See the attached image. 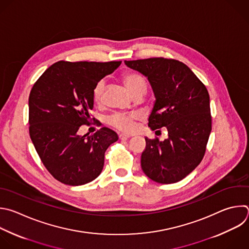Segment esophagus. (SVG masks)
I'll list each match as a JSON object with an SVG mask.
<instances>
[{
	"instance_id": "1",
	"label": "esophagus",
	"mask_w": 249,
	"mask_h": 249,
	"mask_svg": "<svg viewBox=\"0 0 249 249\" xmlns=\"http://www.w3.org/2000/svg\"><path fill=\"white\" fill-rule=\"evenodd\" d=\"M129 138H130V136L127 135V134H120V135H119V139L122 140V141H126V140H128Z\"/></svg>"
}]
</instances>
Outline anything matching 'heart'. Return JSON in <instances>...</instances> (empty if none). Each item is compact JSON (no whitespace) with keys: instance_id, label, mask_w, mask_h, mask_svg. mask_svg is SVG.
<instances>
[{"instance_id":"1","label":"heart","mask_w":249,"mask_h":249,"mask_svg":"<svg viewBox=\"0 0 249 249\" xmlns=\"http://www.w3.org/2000/svg\"><path fill=\"white\" fill-rule=\"evenodd\" d=\"M125 85L129 91L134 95L140 90L146 89V82L144 78L138 73H128L123 78ZM106 89V80H100L93 90V98L96 103H100L103 100V96ZM139 117L138 114H125V113H114L108 117L107 122L124 132H132L135 129L134 120Z\"/></svg>"}]
</instances>
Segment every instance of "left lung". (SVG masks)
I'll use <instances>...</instances> for the list:
<instances>
[{"label": "left lung", "instance_id": "8db88e82", "mask_svg": "<svg viewBox=\"0 0 249 249\" xmlns=\"http://www.w3.org/2000/svg\"><path fill=\"white\" fill-rule=\"evenodd\" d=\"M124 62L146 77L153 91L155 102L148 127L168 131L164 141L145 138L142 169L156 183L179 182L196 168L205 152L211 132L208 92L179 60L153 57Z\"/></svg>", "mask_w": 249, "mask_h": 249}]
</instances>
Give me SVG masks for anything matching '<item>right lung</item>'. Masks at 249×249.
Wrapping results in <instances>:
<instances>
[{
	"label": "right lung",
	"instance_id": "1",
	"mask_svg": "<svg viewBox=\"0 0 249 249\" xmlns=\"http://www.w3.org/2000/svg\"><path fill=\"white\" fill-rule=\"evenodd\" d=\"M121 61H57L37 80L29 96V134L45 167L59 182L80 186L103 171L105 152L118 140L102 128L94 135L78 134L89 124L97 83Z\"/></svg>",
	"mask_w": 249,
	"mask_h": 249
}]
</instances>
